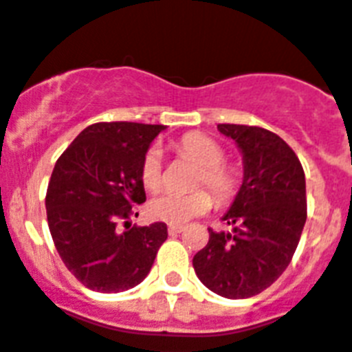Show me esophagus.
I'll list each match as a JSON object with an SVG mask.
<instances>
[{
    "label": "esophagus",
    "instance_id": "esophagus-1",
    "mask_svg": "<svg viewBox=\"0 0 352 352\" xmlns=\"http://www.w3.org/2000/svg\"><path fill=\"white\" fill-rule=\"evenodd\" d=\"M183 232V226L182 225H169V234L170 235H178Z\"/></svg>",
    "mask_w": 352,
    "mask_h": 352
}]
</instances>
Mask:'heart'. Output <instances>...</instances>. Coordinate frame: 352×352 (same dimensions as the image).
<instances>
[{
    "mask_svg": "<svg viewBox=\"0 0 352 352\" xmlns=\"http://www.w3.org/2000/svg\"><path fill=\"white\" fill-rule=\"evenodd\" d=\"M178 153L196 165L199 170L192 179V187H208L217 203H230L239 190V173L223 164L225 151L216 140L201 133H188L178 142ZM140 179L149 190H156L164 183L162 151L153 145L145 151L140 165ZM212 207V197L207 190L197 188L192 192H164L153 197L149 203V214L160 221L170 225H182L197 216L207 214Z\"/></svg>",
    "mask_w": 352,
    "mask_h": 352,
    "instance_id": "heart-1",
    "label": "heart"
}]
</instances>
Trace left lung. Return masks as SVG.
Listing matches in <instances>:
<instances>
[{"label": "left lung", "mask_w": 352, "mask_h": 352, "mask_svg": "<svg viewBox=\"0 0 352 352\" xmlns=\"http://www.w3.org/2000/svg\"><path fill=\"white\" fill-rule=\"evenodd\" d=\"M243 155V183L221 217L230 232L208 228V243L192 259L210 292L250 298L283 275L306 225V176L297 155L263 127L219 124Z\"/></svg>", "instance_id": "left-lung-1"}]
</instances>
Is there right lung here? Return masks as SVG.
I'll return each instance as SVG.
<instances>
[{"mask_svg":"<svg viewBox=\"0 0 352 352\" xmlns=\"http://www.w3.org/2000/svg\"><path fill=\"white\" fill-rule=\"evenodd\" d=\"M164 129L98 122L55 164L46 190L48 228L66 268L93 292L118 293L140 284L167 239L165 223L118 226L145 201L142 158Z\"/></svg>","mask_w":352,"mask_h":352,"instance_id":"1","label":"right lung"}]
</instances>
